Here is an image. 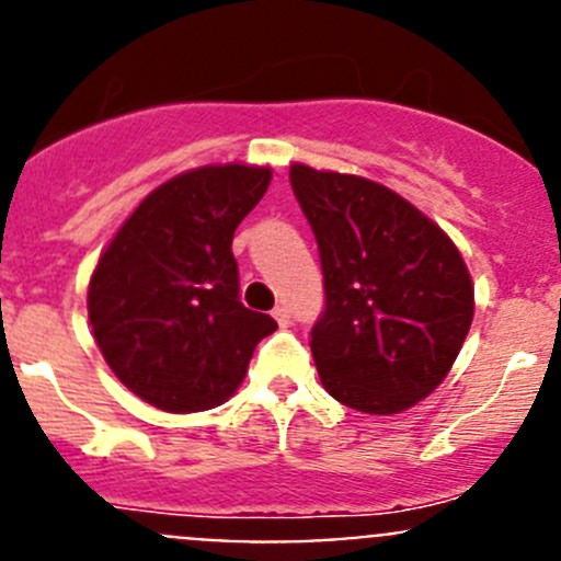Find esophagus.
<instances>
[{
	"label": "esophagus",
	"mask_w": 561,
	"mask_h": 561,
	"mask_svg": "<svg viewBox=\"0 0 561 561\" xmlns=\"http://www.w3.org/2000/svg\"><path fill=\"white\" fill-rule=\"evenodd\" d=\"M274 320L279 322L282 328H290V322H293V317H290V309H287L285 304H282V307H276V309H274Z\"/></svg>",
	"instance_id": "obj_1"
}]
</instances>
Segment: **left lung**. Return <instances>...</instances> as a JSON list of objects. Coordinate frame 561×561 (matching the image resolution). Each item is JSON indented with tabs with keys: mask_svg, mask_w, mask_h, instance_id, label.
<instances>
[{
	"mask_svg": "<svg viewBox=\"0 0 561 561\" xmlns=\"http://www.w3.org/2000/svg\"><path fill=\"white\" fill-rule=\"evenodd\" d=\"M314 230L325 312L312 328L322 388L369 415H396L448 377L474 314L467 263L439 225L388 186L290 165Z\"/></svg>",
	"mask_w": 561,
	"mask_h": 561,
	"instance_id": "1",
	"label": "left lung"
}]
</instances>
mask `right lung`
<instances>
[{"label":"right lung","instance_id":"right-lung-1","mask_svg":"<svg viewBox=\"0 0 561 561\" xmlns=\"http://www.w3.org/2000/svg\"><path fill=\"white\" fill-rule=\"evenodd\" d=\"M271 168L184 171L138 203L89 279V322L122 386L165 412L222 404L244 382L274 317L239 301L233 233Z\"/></svg>","mask_w":561,"mask_h":561}]
</instances>
